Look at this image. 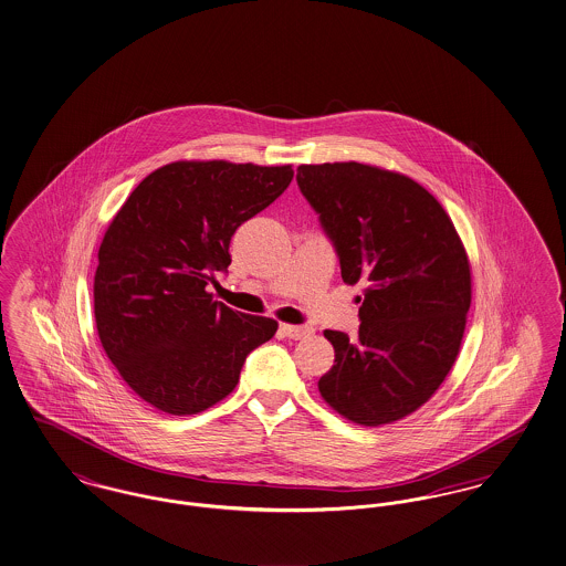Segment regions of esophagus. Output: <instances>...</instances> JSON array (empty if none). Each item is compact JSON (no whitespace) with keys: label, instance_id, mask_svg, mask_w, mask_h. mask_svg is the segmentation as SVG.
<instances>
[{"label":"esophagus","instance_id":"esophagus-1","mask_svg":"<svg viewBox=\"0 0 566 566\" xmlns=\"http://www.w3.org/2000/svg\"><path fill=\"white\" fill-rule=\"evenodd\" d=\"M279 329H281L283 336H287V338H292V340L308 338V336L315 332V327H311V325H290V323H281Z\"/></svg>","mask_w":566,"mask_h":566}]
</instances>
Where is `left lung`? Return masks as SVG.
I'll list each match as a JSON object with an SVG mask.
<instances>
[{
    "label": "left lung",
    "mask_w": 566,
    "mask_h": 566,
    "mask_svg": "<svg viewBox=\"0 0 566 566\" xmlns=\"http://www.w3.org/2000/svg\"><path fill=\"white\" fill-rule=\"evenodd\" d=\"M297 186L336 247L357 295L359 334L325 329L334 366L319 394L364 427L417 412L440 389L461 350L471 266L438 198L401 172L361 163L300 165Z\"/></svg>",
    "instance_id": "1"
}]
</instances>
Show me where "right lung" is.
I'll use <instances>...</instances> for the list:
<instances>
[{
  "mask_svg": "<svg viewBox=\"0 0 566 566\" xmlns=\"http://www.w3.org/2000/svg\"><path fill=\"white\" fill-rule=\"evenodd\" d=\"M292 165L177 160L130 192L98 247V340L124 382L172 417L232 394L247 355L279 323L213 300L230 239L292 184Z\"/></svg>",
  "mask_w": 566,
  "mask_h": 566,
  "instance_id": "obj_1",
  "label": "right lung"
}]
</instances>
